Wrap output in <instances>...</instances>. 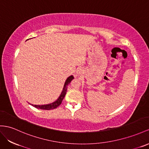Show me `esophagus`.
Masks as SVG:
<instances>
[{"label": "esophagus", "instance_id": "1", "mask_svg": "<svg viewBox=\"0 0 149 149\" xmlns=\"http://www.w3.org/2000/svg\"><path fill=\"white\" fill-rule=\"evenodd\" d=\"M83 72H84V70L82 69V68H79V69H78L77 71V74H81L82 73H83Z\"/></svg>", "mask_w": 149, "mask_h": 149}]
</instances>
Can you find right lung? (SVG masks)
<instances>
[{
	"mask_svg": "<svg viewBox=\"0 0 149 149\" xmlns=\"http://www.w3.org/2000/svg\"><path fill=\"white\" fill-rule=\"evenodd\" d=\"M74 77L73 75H70V77H68L67 79L65 82V84H64L62 93H61L59 97L57 99V100L55 102H52V103H50V104H45V105H33L31 104H31L32 106H34V107H35L38 109H44V110H50V109H53L55 108H56L58 106H60V104L61 103H62V102L63 98H64L65 96L66 93H67V86L69 84L70 82L74 79Z\"/></svg>",
	"mask_w": 149,
	"mask_h": 149,
	"instance_id": "obj_1",
	"label": "right lung"
}]
</instances>
